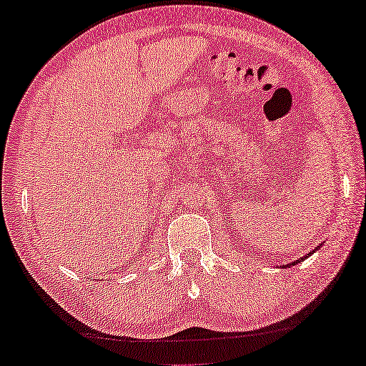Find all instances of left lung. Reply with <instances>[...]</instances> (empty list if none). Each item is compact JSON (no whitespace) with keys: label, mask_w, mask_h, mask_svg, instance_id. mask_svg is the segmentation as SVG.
I'll use <instances>...</instances> for the list:
<instances>
[{"label":"left lung","mask_w":366,"mask_h":366,"mask_svg":"<svg viewBox=\"0 0 366 366\" xmlns=\"http://www.w3.org/2000/svg\"><path fill=\"white\" fill-rule=\"evenodd\" d=\"M321 246H322V244H321ZM321 246H317V247H316V249H315V251H312V252H316V251H317V249H319V247H321ZM312 252H310V254H306V256H305V257H301V259H298V260H297V262H290V264H287V265H282V267H283V269H285V267H290V265H297V264H300V262H303V260H305V259H308V257L311 256V254H312Z\"/></svg>","instance_id":"1"}]
</instances>
